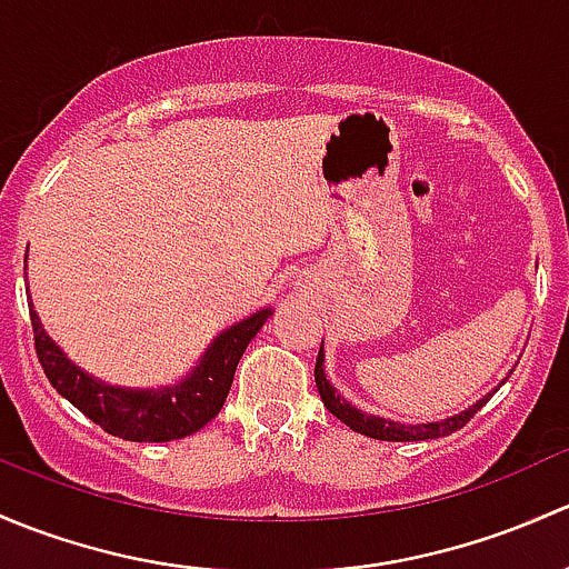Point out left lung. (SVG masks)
<instances>
[{
    "label": "left lung",
    "mask_w": 569,
    "mask_h": 569,
    "mask_svg": "<svg viewBox=\"0 0 569 569\" xmlns=\"http://www.w3.org/2000/svg\"><path fill=\"white\" fill-rule=\"evenodd\" d=\"M323 361H326V356H323V345H320L318 361H315V383H318L323 406L333 416H337L339 421H345V425H348L353 432H361V436H367V438H378V441H427V438L452 436V432L460 430L466 421L473 419V413H477L479 408L488 402V397H493V391H496L493 389L488 397H482L477 406H471L468 411H462V413L449 416V419L427 421V425H402V421H391V419H383V416H372V413L359 411V408L350 406L345 397H339L337 389L331 386V380L326 378Z\"/></svg>",
    "instance_id": "obj_1"
}]
</instances>
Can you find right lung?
<instances>
[{"label":"right lung","mask_w":569,"mask_h":569,"mask_svg":"<svg viewBox=\"0 0 569 569\" xmlns=\"http://www.w3.org/2000/svg\"><path fill=\"white\" fill-rule=\"evenodd\" d=\"M29 307H32V298H29ZM268 315L271 309H260L241 323L221 331L208 345L199 365L180 383L163 386V389H122V386H109L79 370L62 353L60 345L46 333L38 312L29 309L34 353L49 383L87 419L101 425L109 436L139 443L174 441V438L202 430L224 406L238 361L257 331L266 326Z\"/></svg>","instance_id":"1"}]
</instances>
